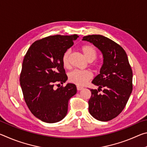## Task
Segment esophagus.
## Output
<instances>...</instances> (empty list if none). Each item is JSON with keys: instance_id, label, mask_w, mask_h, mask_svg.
Masks as SVG:
<instances>
[{"instance_id": "esophagus-1", "label": "esophagus", "mask_w": 147, "mask_h": 147, "mask_svg": "<svg viewBox=\"0 0 147 147\" xmlns=\"http://www.w3.org/2000/svg\"><path fill=\"white\" fill-rule=\"evenodd\" d=\"M76 88H77V90H78V91H80V90H82V89H84V88H82V87H80V86H77V87H76Z\"/></svg>"}]
</instances>
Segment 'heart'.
<instances>
[{"label": "heart", "instance_id": "b5f03b06", "mask_svg": "<svg viewBox=\"0 0 147 147\" xmlns=\"http://www.w3.org/2000/svg\"><path fill=\"white\" fill-rule=\"evenodd\" d=\"M82 51L84 56L89 61H93L96 58L97 56V52L94 47L91 45H84L82 47ZM71 51L69 49L64 53L63 56V65L66 67L69 66V58H70ZM92 74L89 71H78L74 70L71 72L69 74V80L71 82L76 84L77 86H82L88 83L89 80L91 79Z\"/></svg>", "mask_w": 147, "mask_h": 147}]
</instances>
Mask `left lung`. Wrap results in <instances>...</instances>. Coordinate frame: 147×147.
<instances>
[{
  "mask_svg": "<svg viewBox=\"0 0 147 147\" xmlns=\"http://www.w3.org/2000/svg\"><path fill=\"white\" fill-rule=\"evenodd\" d=\"M82 40L93 43L103 56L100 74L92 81L98 88L91 89L89 111L96 120L110 121L123 110L132 91L133 73L127 54L119 45L101 35L84 36Z\"/></svg>",
  "mask_w": 147,
  "mask_h": 147,
  "instance_id": "obj_1",
  "label": "left lung"
}]
</instances>
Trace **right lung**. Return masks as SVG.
<instances>
[{"label":"right lung","instance_id":"add662e5","mask_svg":"<svg viewBox=\"0 0 147 147\" xmlns=\"http://www.w3.org/2000/svg\"><path fill=\"white\" fill-rule=\"evenodd\" d=\"M78 36H49L30 47L23 62L20 84L24 100L32 114L42 121L54 123L67 113L69 99L76 93V87L68 83L63 56Z\"/></svg>","mask_w":147,"mask_h":147}]
</instances>
